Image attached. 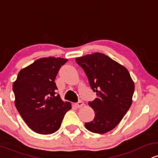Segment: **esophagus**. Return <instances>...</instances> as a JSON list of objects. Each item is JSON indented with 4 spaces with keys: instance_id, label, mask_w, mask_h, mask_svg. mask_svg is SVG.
I'll list each match as a JSON object with an SVG mask.
<instances>
[{
    "instance_id": "1",
    "label": "esophagus",
    "mask_w": 158,
    "mask_h": 158,
    "mask_svg": "<svg viewBox=\"0 0 158 158\" xmlns=\"http://www.w3.org/2000/svg\"><path fill=\"white\" fill-rule=\"evenodd\" d=\"M75 107H77V108H81L83 106H84V102H82V101H79L77 103H75Z\"/></svg>"
}]
</instances>
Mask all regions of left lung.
Instances as JSON below:
<instances>
[{
    "label": "left lung",
    "instance_id": "obj_1",
    "mask_svg": "<svg viewBox=\"0 0 158 158\" xmlns=\"http://www.w3.org/2000/svg\"><path fill=\"white\" fill-rule=\"evenodd\" d=\"M76 61L84 70L97 96L88 102L95 117L85 123V128L97 134L111 131L131 106L135 83L129 72L123 65L101 52L77 57Z\"/></svg>",
    "mask_w": 158,
    "mask_h": 158
}]
</instances>
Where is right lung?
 I'll return each instance as SVG.
<instances>
[{"mask_svg":"<svg viewBox=\"0 0 158 158\" xmlns=\"http://www.w3.org/2000/svg\"><path fill=\"white\" fill-rule=\"evenodd\" d=\"M68 59L41 58L19 71L12 89L15 105L30 129L40 135H50L59 129L71 103L56 95L55 79L61 65Z\"/></svg>","mask_w":158,"mask_h":158,"instance_id":"right-lung-1","label":"right lung"}]
</instances>
